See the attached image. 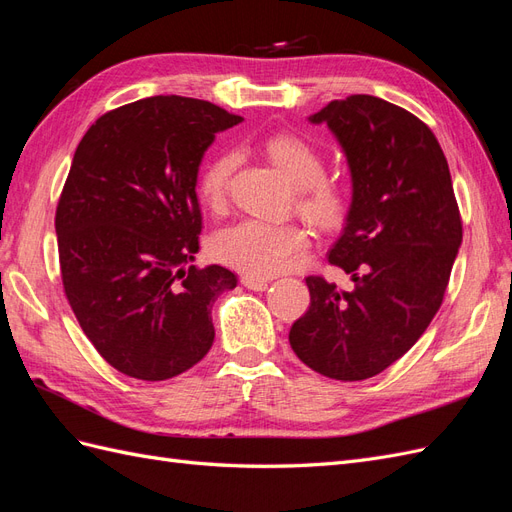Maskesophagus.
Returning <instances> with one entry per match:
<instances>
[{"instance_id":"1","label":"esophagus","mask_w":512,"mask_h":512,"mask_svg":"<svg viewBox=\"0 0 512 512\" xmlns=\"http://www.w3.org/2000/svg\"><path fill=\"white\" fill-rule=\"evenodd\" d=\"M241 284H243L245 288H250V290L262 292V290H267L269 280H265V277H256V275H243V277H241Z\"/></svg>"}]
</instances>
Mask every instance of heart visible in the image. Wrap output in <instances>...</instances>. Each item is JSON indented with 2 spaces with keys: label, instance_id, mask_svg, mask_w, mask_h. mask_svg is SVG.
<instances>
[{
  "label": "heart",
  "instance_id": "heart-1",
  "mask_svg": "<svg viewBox=\"0 0 512 512\" xmlns=\"http://www.w3.org/2000/svg\"><path fill=\"white\" fill-rule=\"evenodd\" d=\"M267 156L301 188V209L309 218L318 224H333L342 218L346 196L335 181L324 179V160L312 145L303 138L280 134L267 143ZM235 166V153H224L200 177V200L215 213L226 205L228 181ZM305 247L307 232L299 224L247 218L220 230L211 241V254L215 260L247 275L269 277L288 269Z\"/></svg>",
  "mask_w": 512,
  "mask_h": 512
}]
</instances>
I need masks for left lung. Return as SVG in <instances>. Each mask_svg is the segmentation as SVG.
I'll list each match as a JSON object with an SVG mask.
<instances>
[{
    "label": "left lung",
    "instance_id": "obj_1",
    "mask_svg": "<svg viewBox=\"0 0 512 512\" xmlns=\"http://www.w3.org/2000/svg\"><path fill=\"white\" fill-rule=\"evenodd\" d=\"M342 147L352 200L329 262L350 290L307 277L309 309L292 324L299 359L333 380H365L404 356L442 305L461 245L451 170L425 123L376 96L309 115Z\"/></svg>",
    "mask_w": 512,
    "mask_h": 512
}]
</instances>
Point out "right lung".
Instances as JSON below:
<instances>
[{
    "label": "right lung",
    "mask_w": 512,
    "mask_h": 512,
    "mask_svg": "<svg viewBox=\"0 0 512 512\" xmlns=\"http://www.w3.org/2000/svg\"><path fill=\"white\" fill-rule=\"evenodd\" d=\"M241 121L207 100L153 96L102 115L74 151L55 215L61 282L121 374L175 378L213 346L211 307L237 275L192 265L196 183L215 134Z\"/></svg>",
    "instance_id": "right-lung-1"
}]
</instances>
